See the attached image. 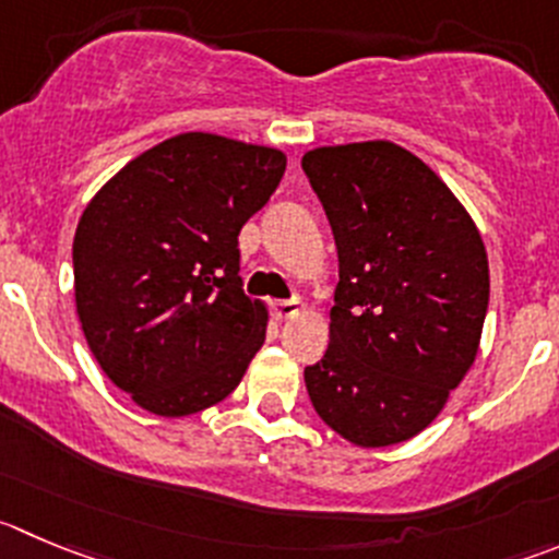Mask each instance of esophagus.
Wrapping results in <instances>:
<instances>
[{
  "mask_svg": "<svg viewBox=\"0 0 559 559\" xmlns=\"http://www.w3.org/2000/svg\"><path fill=\"white\" fill-rule=\"evenodd\" d=\"M301 301L299 299H283V301H274V318L276 321H288V318L299 316L301 312Z\"/></svg>",
  "mask_w": 559,
  "mask_h": 559,
  "instance_id": "obj_1",
  "label": "esophagus"
}]
</instances>
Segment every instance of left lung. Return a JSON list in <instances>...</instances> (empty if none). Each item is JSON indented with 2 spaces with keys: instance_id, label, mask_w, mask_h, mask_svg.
<instances>
[{
  "instance_id": "left-lung-1",
  "label": "left lung",
  "mask_w": 559,
  "mask_h": 559,
  "mask_svg": "<svg viewBox=\"0 0 559 559\" xmlns=\"http://www.w3.org/2000/svg\"><path fill=\"white\" fill-rule=\"evenodd\" d=\"M340 260L329 348L305 368L318 417L359 448L428 428L472 368L488 310V258L439 175L392 142L301 158Z\"/></svg>"
}]
</instances>
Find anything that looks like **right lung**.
Here are the masks:
<instances>
[{
	"instance_id": "1",
	"label": "right lung",
	"mask_w": 559,
	"mask_h": 559,
	"mask_svg": "<svg viewBox=\"0 0 559 559\" xmlns=\"http://www.w3.org/2000/svg\"><path fill=\"white\" fill-rule=\"evenodd\" d=\"M285 173L274 147L178 134L126 164L73 238L76 312L100 370L158 417L225 401L265 340L238 233Z\"/></svg>"
}]
</instances>
